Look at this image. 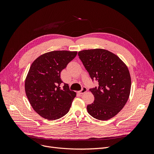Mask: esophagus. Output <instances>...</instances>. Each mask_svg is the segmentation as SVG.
<instances>
[{
	"label": "esophagus",
	"instance_id": "1",
	"mask_svg": "<svg viewBox=\"0 0 154 154\" xmlns=\"http://www.w3.org/2000/svg\"><path fill=\"white\" fill-rule=\"evenodd\" d=\"M87 91V88L85 87H83L82 88V90L80 91L79 92V93L80 94H84L85 92H86Z\"/></svg>",
	"mask_w": 154,
	"mask_h": 154
}]
</instances>
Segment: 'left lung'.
I'll use <instances>...</instances> for the list:
<instances>
[{"instance_id":"8db88e82","label":"left lung","mask_w":154,"mask_h":154,"mask_svg":"<svg viewBox=\"0 0 154 154\" xmlns=\"http://www.w3.org/2000/svg\"><path fill=\"white\" fill-rule=\"evenodd\" d=\"M78 55L92 81L99 82L89 89L95 99L87 107L88 113L100 120L112 118L123 109L130 95L127 67L118 56L101 48L80 51Z\"/></svg>"}]
</instances>
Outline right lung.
<instances>
[{
  "instance_id": "1",
  "label": "right lung",
  "mask_w": 154,
  "mask_h": 154,
  "mask_svg": "<svg viewBox=\"0 0 154 154\" xmlns=\"http://www.w3.org/2000/svg\"><path fill=\"white\" fill-rule=\"evenodd\" d=\"M77 52L55 51L39 56L32 63L25 81V91L32 108L43 118L54 120L67 114L76 93L60 78L61 71Z\"/></svg>"
}]
</instances>
